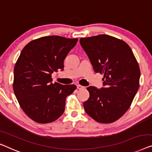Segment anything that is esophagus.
<instances>
[{"instance_id":"esophagus-1","label":"esophagus","mask_w":152,"mask_h":152,"mask_svg":"<svg viewBox=\"0 0 152 152\" xmlns=\"http://www.w3.org/2000/svg\"><path fill=\"white\" fill-rule=\"evenodd\" d=\"M77 89L79 90H81V89H83L84 88V86H81V85H77Z\"/></svg>"}]
</instances>
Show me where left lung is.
<instances>
[{"mask_svg": "<svg viewBox=\"0 0 152 152\" xmlns=\"http://www.w3.org/2000/svg\"><path fill=\"white\" fill-rule=\"evenodd\" d=\"M80 45L95 72L103 73L104 88L89 86L85 111L94 121L111 124L126 113L139 88L137 60L129 46L108 35L81 38Z\"/></svg>", "mask_w": 152, "mask_h": 152, "instance_id": "left-lung-1", "label": "left lung"}]
</instances>
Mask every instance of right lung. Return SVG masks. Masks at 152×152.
<instances>
[{
	"mask_svg": "<svg viewBox=\"0 0 152 152\" xmlns=\"http://www.w3.org/2000/svg\"><path fill=\"white\" fill-rule=\"evenodd\" d=\"M78 39L45 36L28 42L14 66L13 89L21 108L39 124L53 122L62 115L66 99L75 85L52 83L51 74L63 70L64 60Z\"/></svg>",
	"mask_w": 152,
	"mask_h": 152,
	"instance_id": "1",
	"label": "right lung"
}]
</instances>
